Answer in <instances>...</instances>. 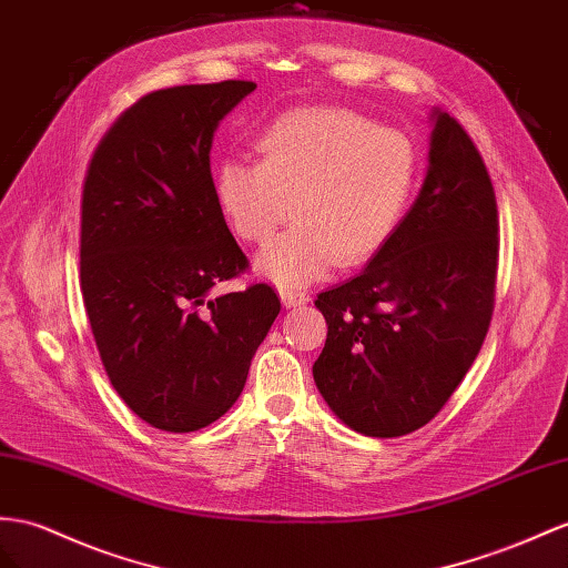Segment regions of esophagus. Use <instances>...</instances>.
Segmentation results:
<instances>
[{
  "mask_svg": "<svg viewBox=\"0 0 568 568\" xmlns=\"http://www.w3.org/2000/svg\"><path fill=\"white\" fill-rule=\"evenodd\" d=\"M278 293H281V300H283L285 307H300V304H307L310 302L307 290H302V287L281 285Z\"/></svg>",
  "mask_w": 568,
  "mask_h": 568,
  "instance_id": "34e87169",
  "label": "esophagus"
}]
</instances>
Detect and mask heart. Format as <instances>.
<instances>
[{
  "label": "heart",
  "mask_w": 568,
  "mask_h": 568,
  "mask_svg": "<svg viewBox=\"0 0 568 568\" xmlns=\"http://www.w3.org/2000/svg\"><path fill=\"white\" fill-rule=\"evenodd\" d=\"M261 160H223L215 196L242 242L266 244L258 271L307 283L333 264L369 261L394 235L417 182L413 141L343 108H293L261 129Z\"/></svg>",
  "instance_id": "obj_1"
}]
</instances>
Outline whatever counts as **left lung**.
<instances>
[{"instance_id":"8db88e82","label":"left lung","mask_w":568,"mask_h":568,"mask_svg":"<svg viewBox=\"0 0 568 568\" xmlns=\"http://www.w3.org/2000/svg\"><path fill=\"white\" fill-rule=\"evenodd\" d=\"M499 268V211L468 132L436 114L429 172L357 278L316 297L328 333L314 382L347 427L403 436L439 415L485 343Z\"/></svg>"}]
</instances>
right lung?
Masks as SVG:
<instances>
[{
  "label": "right lung",
  "mask_w": 568,
  "mask_h": 568,
  "mask_svg": "<svg viewBox=\"0 0 568 568\" xmlns=\"http://www.w3.org/2000/svg\"><path fill=\"white\" fill-rule=\"evenodd\" d=\"M254 81L141 95L95 145L81 192L83 307L108 379L143 423L196 432L242 394L281 312L268 283L211 297L250 271L211 178L217 122Z\"/></svg>",
  "instance_id": "right-lung-1"
}]
</instances>
